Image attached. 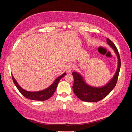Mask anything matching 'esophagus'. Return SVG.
Instances as JSON below:
<instances>
[{"label":"esophagus","instance_id":"esophagus-1","mask_svg":"<svg viewBox=\"0 0 132 132\" xmlns=\"http://www.w3.org/2000/svg\"><path fill=\"white\" fill-rule=\"evenodd\" d=\"M66 71H67V72L70 73L73 69V66L72 64H69L67 65V66H66Z\"/></svg>","mask_w":132,"mask_h":132}]
</instances>
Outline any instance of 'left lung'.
I'll list each match as a JSON object with an SVG mask.
<instances>
[{
  "instance_id": "left-lung-1",
  "label": "left lung",
  "mask_w": 132,
  "mask_h": 132,
  "mask_svg": "<svg viewBox=\"0 0 132 132\" xmlns=\"http://www.w3.org/2000/svg\"><path fill=\"white\" fill-rule=\"evenodd\" d=\"M106 42L114 51L118 59V65L117 71L114 76L108 83L101 87H92L86 82L83 77L79 72L73 71L72 73L74 79L72 86L73 91L76 96L83 101L95 102L103 99L113 89L117 84L121 67L120 55L114 44L108 38L106 39Z\"/></svg>"
}]
</instances>
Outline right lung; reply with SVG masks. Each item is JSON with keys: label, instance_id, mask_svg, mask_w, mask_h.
<instances>
[{"label": "right lung", "instance_id": "obj_1", "mask_svg": "<svg viewBox=\"0 0 132 132\" xmlns=\"http://www.w3.org/2000/svg\"><path fill=\"white\" fill-rule=\"evenodd\" d=\"M66 75V73L65 72L63 74H62L61 76L57 77L55 80L54 82L52 84H51L50 86L48 87V88L44 90H42L41 91H35V92L29 91L23 89L19 86V85L18 84L16 80L13 77L12 75V78L13 81L14 85H15L16 87L24 97H25L26 98L29 99L33 100L45 101L48 99L52 96V95H53L54 92L56 89V88H57V86L58 85V84L60 80L64 76H65Z\"/></svg>", "mask_w": 132, "mask_h": 132}]
</instances>
